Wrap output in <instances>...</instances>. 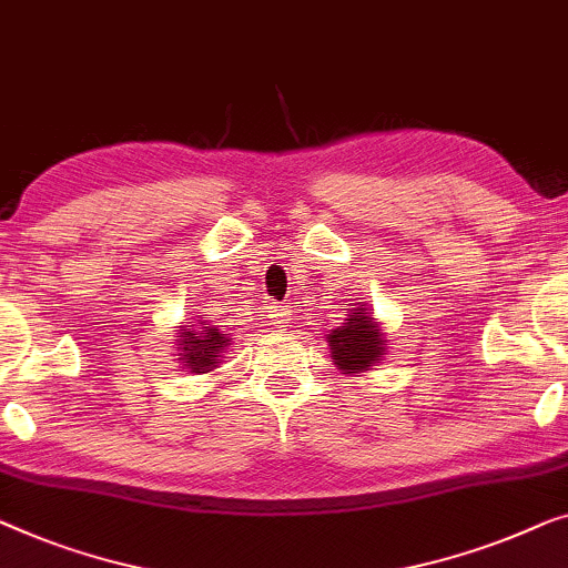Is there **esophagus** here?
Segmentation results:
<instances>
[{"label":"esophagus","instance_id":"obj_1","mask_svg":"<svg viewBox=\"0 0 568 568\" xmlns=\"http://www.w3.org/2000/svg\"><path fill=\"white\" fill-rule=\"evenodd\" d=\"M266 317H268V323H274L278 327H286V320H290V307H286V304H282V302H271L266 307Z\"/></svg>","mask_w":568,"mask_h":568}]
</instances>
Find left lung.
I'll use <instances>...</instances> for the list:
<instances>
[{"label":"left lung","mask_w":568,"mask_h":568,"mask_svg":"<svg viewBox=\"0 0 568 568\" xmlns=\"http://www.w3.org/2000/svg\"><path fill=\"white\" fill-rule=\"evenodd\" d=\"M327 343H331L333 358L343 372L356 374L366 372L368 366L382 361L384 356V341L382 333L376 331L372 315H368L364 304L356 312H351L348 323L327 335Z\"/></svg>","instance_id":"left-lung-1"}]
</instances>
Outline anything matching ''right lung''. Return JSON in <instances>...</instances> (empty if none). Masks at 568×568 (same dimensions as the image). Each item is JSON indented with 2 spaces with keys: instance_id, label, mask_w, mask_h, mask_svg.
<instances>
[{
  "instance_id": "obj_1",
  "label": "right lung",
  "mask_w": 568,
  "mask_h": 568,
  "mask_svg": "<svg viewBox=\"0 0 568 568\" xmlns=\"http://www.w3.org/2000/svg\"><path fill=\"white\" fill-rule=\"evenodd\" d=\"M179 345H182V356L184 366L192 368L194 374H204L212 372L215 364H220V353L225 351L227 338L225 333H217V327H210L207 323H196V325H186L182 335H176Z\"/></svg>"
}]
</instances>
